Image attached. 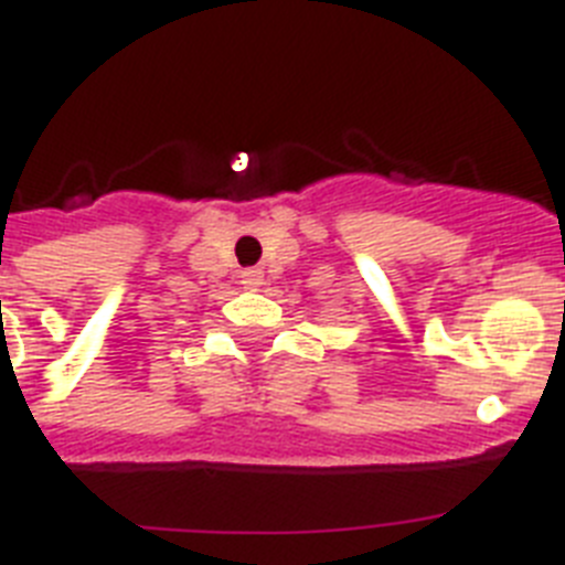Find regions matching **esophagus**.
<instances>
[{
    "label": "esophagus",
    "mask_w": 565,
    "mask_h": 565,
    "mask_svg": "<svg viewBox=\"0 0 565 565\" xmlns=\"http://www.w3.org/2000/svg\"><path fill=\"white\" fill-rule=\"evenodd\" d=\"M239 282H243V288L257 291V288L263 286V271H259V268H246V271L239 274Z\"/></svg>",
    "instance_id": "esophagus-1"
}]
</instances>
